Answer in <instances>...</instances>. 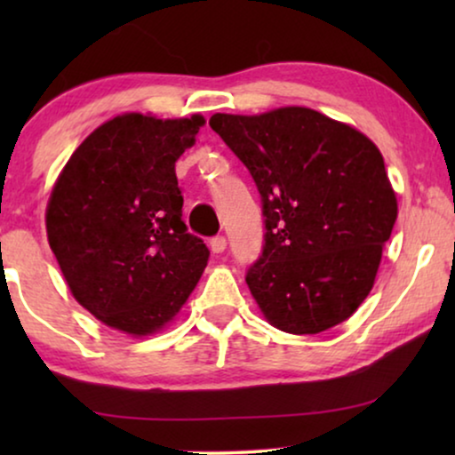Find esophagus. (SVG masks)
<instances>
[{
  "instance_id": "34e87169",
  "label": "esophagus",
  "mask_w": 455,
  "mask_h": 455,
  "mask_svg": "<svg viewBox=\"0 0 455 455\" xmlns=\"http://www.w3.org/2000/svg\"><path fill=\"white\" fill-rule=\"evenodd\" d=\"M226 246H228V242L223 235H215V238H211V242H209V248L213 251V254H221L223 251H226Z\"/></svg>"
}]
</instances>
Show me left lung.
<instances>
[{
	"mask_svg": "<svg viewBox=\"0 0 455 455\" xmlns=\"http://www.w3.org/2000/svg\"><path fill=\"white\" fill-rule=\"evenodd\" d=\"M209 126L260 195L265 244L246 283L265 319L294 335L339 325L369 296L397 217L375 142L308 108L215 114Z\"/></svg>",
	"mask_w": 455,
	"mask_h": 455,
	"instance_id": "obj_1",
	"label": "left lung"
}]
</instances>
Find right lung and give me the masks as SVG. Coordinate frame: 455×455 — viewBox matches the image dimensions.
Returning <instances> with one entry per match:
<instances>
[{
	"instance_id": "1",
	"label": "right lung",
	"mask_w": 455,
	"mask_h": 455,
	"mask_svg": "<svg viewBox=\"0 0 455 455\" xmlns=\"http://www.w3.org/2000/svg\"><path fill=\"white\" fill-rule=\"evenodd\" d=\"M201 116L124 114L84 139L47 204V238L72 296L105 325L148 335L188 300L209 248L182 220L176 161Z\"/></svg>"
}]
</instances>
